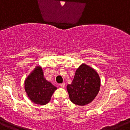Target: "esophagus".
I'll use <instances>...</instances> for the list:
<instances>
[{"label":"esophagus","mask_w":130,"mask_h":130,"mask_svg":"<svg viewBox=\"0 0 130 130\" xmlns=\"http://www.w3.org/2000/svg\"><path fill=\"white\" fill-rule=\"evenodd\" d=\"M60 86L61 87V88H64L65 87V83H62V84H60Z\"/></svg>","instance_id":"34e87169"}]
</instances>
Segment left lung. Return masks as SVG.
Wrapping results in <instances>:
<instances>
[{
  "label": "left lung",
  "mask_w": 130,
  "mask_h": 130,
  "mask_svg": "<svg viewBox=\"0 0 130 130\" xmlns=\"http://www.w3.org/2000/svg\"><path fill=\"white\" fill-rule=\"evenodd\" d=\"M101 87L99 74L89 65L82 63L76 69L72 83L67 86L70 101L75 104L83 106L91 103Z\"/></svg>",
  "instance_id": "8db88e82"
}]
</instances>
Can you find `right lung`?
Returning <instances> with one entry per match:
<instances>
[{"label": "right lung", "instance_id": "add662e5", "mask_svg": "<svg viewBox=\"0 0 130 130\" xmlns=\"http://www.w3.org/2000/svg\"><path fill=\"white\" fill-rule=\"evenodd\" d=\"M57 88L44 78L42 68L37 65L25 80V90L29 99L36 104L49 103Z\"/></svg>", "mask_w": 130, "mask_h": 130}]
</instances>
